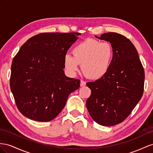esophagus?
I'll return each mask as SVG.
<instances>
[{"label":"esophagus","instance_id":"obj_1","mask_svg":"<svg viewBox=\"0 0 153 153\" xmlns=\"http://www.w3.org/2000/svg\"><path fill=\"white\" fill-rule=\"evenodd\" d=\"M86 85V82L83 80H81V82H80V86H84Z\"/></svg>","mask_w":153,"mask_h":153}]
</instances>
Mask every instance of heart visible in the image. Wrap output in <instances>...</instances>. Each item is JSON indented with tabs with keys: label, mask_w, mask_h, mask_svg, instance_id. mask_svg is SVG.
I'll list each match as a JSON object with an SVG mask.
<instances>
[{
	"label": "heart",
	"mask_w": 153,
	"mask_h": 153,
	"mask_svg": "<svg viewBox=\"0 0 153 153\" xmlns=\"http://www.w3.org/2000/svg\"><path fill=\"white\" fill-rule=\"evenodd\" d=\"M71 54L65 55L64 64L67 71L74 74L81 64L82 71L90 79L103 77L110 70L114 57L111 43L88 38L74 47Z\"/></svg>",
	"instance_id": "b5f03b06"
}]
</instances>
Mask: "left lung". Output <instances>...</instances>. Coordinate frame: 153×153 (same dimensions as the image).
Returning <instances> with one entry per match:
<instances>
[{"instance_id":"obj_1","label":"left lung","mask_w":153,"mask_h":153,"mask_svg":"<svg viewBox=\"0 0 153 153\" xmlns=\"http://www.w3.org/2000/svg\"><path fill=\"white\" fill-rule=\"evenodd\" d=\"M95 37L111 43L114 57L105 76L86 83L91 93L86 105L95 123L112 126L123 122L141 99L144 70L136 48L126 36L107 33Z\"/></svg>"}]
</instances>
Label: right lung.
Returning a JSON list of instances; mask_svg holds the SVG:
<instances>
[{
  "instance_id": "1",
  "label": "right lung",
  "mask_w": 153,
  "mask_h": 153,
  "mask_svg": "<svg viewBox=\"0 0 153 153\" xmlns=\"http://www.w3.org/2000/svg\"><path fill=\"white\" fill-rule=\"evenodd\" d=\"M79 33H43L29 38L13 59L10 88L20 113L39 122L53 120L80 80L65 75L64 58Z\"/></svg>"
}]
</instances>
